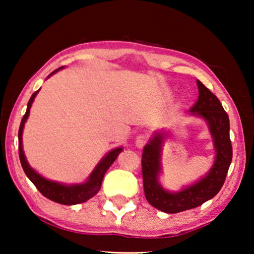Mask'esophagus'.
Wrapping results in <instances>:
<instances>
[{
    "mask_svg": "<svg viewBox=\"0 0 254 254\" xmlns=\"http://www.w3.org/2000/svg\"><path fill=\"white\" fill-rule=\"evenodd\" d=\"M148 142V137L145 136V135L141 134L138 135V136L136 137V140H135V144H136L137 148H143L145 144H147Z\"/></svg>",
    "mask_w": 254,
    "mask_h": 254,
    "instance_id": "esophagus-1",
    "label": "esophagus"
}]
</instances>
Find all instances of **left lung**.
<instances>
[{"label": "left lung", "mask_w": 254, "mask_h": 254, "mask_svg": "<svg viewBox=\"0 0 254 254\" xmlns=\"http://www.w3.org/2000/svg\"><path fill=\"white\" fill-rule=\"evenodd\" d=\"M199 89V99L190 111L194 116L202 117L209 125L216 149V159L209 173L192 186L182 192L170 193L158 184V173L161 172V147L163 134L157 133L145 145L142 154V178L145 199L152 207L169 214L199 207L220 192L227 177L232 159V145L230 141V123L229 117L216 96L196 81Z\"/></svg>", "instance_id": "8db88e82"}]
</instances>
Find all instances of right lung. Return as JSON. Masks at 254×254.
I'll return each instance as SVG.
<instances>
[{
    "instance_id": "obj_1",
    "label": "right lung",
    "mask_w": 254,
    "mask_h": 254,
    "mask_svg": "<svg viewBox=\"0 0 254 254\" xmlns=\"http://www.w3.org/2000/svg\"><path fill=\"white\" fill-rule=\"evenodd\" d=\"M62 67L58 68L57 70H54L51 75H53L54 72H57L59 69ZM50 75V76H51ZM39 92V90L33 93L31 96V98L27 103V109L26 112L24 114L22 121H20V126L18 130V150H19V159L20 164H22V168L25 172V175L29 177V179L34 184V186L37 187L38 190L43 194L44 196H46L47 199H50L54 202L61 203V204H77L85 202L86 200H89L90 197L96 195L100 190V186H102V182L104 176L107 171V169L112 165V163L116 161L117 156L123 151V148H117L113 149L112 151H110L105 157H104L97 168L93 170V172L90 176L88 182L84 184H81V185H62V184L51 182V180H47L43 178V177L38 175V173L34 171L33 169L30 168L29 163L26 162L25 156H24L23 148H22V133L24 125H25V121L30 114V109L31 105H32L34 97L37 96V93Z\"/></svg>"
}]
</instances>
